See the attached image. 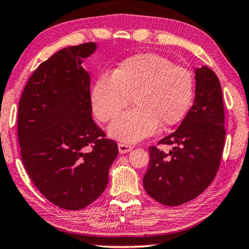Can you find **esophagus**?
Here are the masks:
<instances>
[{"instance_id": "esophagus-1", "label": "esophagus", "mask_w": 249, "mask_h": 249, "mask_svg": "<svg viewBox=\"0 0 249 249\" xmlns=\"http://www.w3.org/2000/svg\"><path fill=\"white\" fill-rule=\"evenodd\" d=\"M133 147L132 145H128V144H124V143H119L118 144V150L121 154H127V152H130Z\"/></svg>"}]
</instances>
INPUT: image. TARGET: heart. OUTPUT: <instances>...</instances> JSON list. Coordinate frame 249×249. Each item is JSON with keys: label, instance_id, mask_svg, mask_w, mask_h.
Here are the masks:
<instances>
[{"label": "heart", "instance_id": "1", "mask_svg": "<svg viewBox=\"0 0 249 249\" xmlns=\"http://www.w3.org/2000/svg\"><path fill=\"white\" fill-rule=\"evenodd\" d=\"M194 95L191 72L155 53H142L122 61L91 88V107L100 122H110L109 137L135 143L150 137L158 125L168 127L184 117Z\"/></svg>", "mask_w": 249, "mask_h": 249}]
</instances>
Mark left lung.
I'll use <instances>...</instances> for the list:
<instances>
[{
	"mask_svg": "<svg viewBox=\"0 0 249 249\" xmlns=\"http://www.w3.org/2000/svg\"><path fill=\"white\" fill-rule=\"evenodd\" d=\"M195 100L173 133L158 144L173 145L165 154L149 148L143 187L166 206H178L199 196L214 180L223 151L224 108L220 81L206 66L195 68Z\"/></svg>",
	"mask_w": 249,
	"mask_h": 249,
	"instance_id": "8db88e82",
	"label": "left lung"
}]
</instances>
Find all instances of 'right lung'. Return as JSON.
I'll use <instances>...</instances> for the list:
<instances>
[{
  "mask_svg": "<svg viewBox=\"0 0 249 249\" xmlns=\"http://www.w3.org/2000/svg\"><path fill=\"white\" fill-rule=\"evenodd\" d=\"M97 48L91 42L54 53L33 72L19 101L22 164L43 196L64 210H82L100 196L118 155L91 116V77L82 62Z\"/></svg>",
  "mask_w": 249,
  "mask_h": 249,
  "instance_id": "add662e5",
  "label": "right lung"
}]
</instances>
